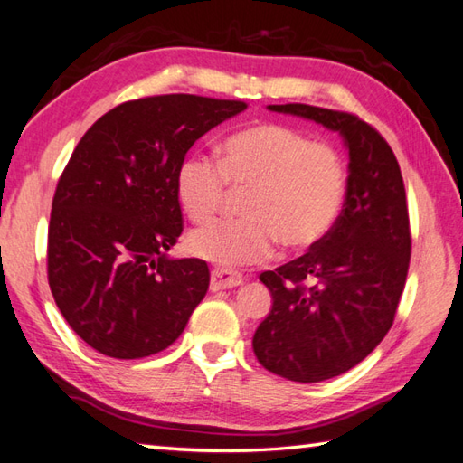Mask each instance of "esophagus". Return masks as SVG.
Masks as SVG:
<instances>
[{
    "label": "esophagus",
    "instance_id": "obj_1",
    "mask_svg": "<svg viewBox=\"0 0 463 463\" xmlns=\"http://www.w3.org/2000/svg\"><path fill=\"white\" fill-rule=\"evenodd\" d=\"M243 283V277L238 271H230V269H212V281H210V289L212 291H223V289H232V287H238Z\"/></svg>",
    "mask_w": 463,
    "mask_h": 463
}]
</instances>
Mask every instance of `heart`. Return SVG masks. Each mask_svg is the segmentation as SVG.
Listing matches in <instances>:
<instances>
[{
	"label": "heart",
	"instance_id": "obj_1",
	"mask_svg": "<svg viewBox=\"0 0 463 463\" xmlns=\"http://www.w3.org/2000/svg\"><path fill=\"white\" fill-rule=\"evenodd\" d=\"M228 186L248 190L241 220H220L190 233L188 250L222 267L315 248L331 232L346 194L345 160L333 146L277 122H258L225 138L218 162L188 154L176 168V196L192 222L213 218Z\"/></svg>",
	"mask_w": 463,
	"mask_h": 463
}]
</instances>
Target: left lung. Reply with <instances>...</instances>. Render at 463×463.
I'll return each mask as SVG.
<instances>
[{"instance_id":"8db88e82","label":"left lung","mask_w":463,"mask_h":463,"mask_svg":"<svg viewBox=\"0 0 463 463\" xmlns=\"http://www.w3.org/2000/svg\"><path fill=\"white\" fill-rule=\"evenodd\" d=\"M338 132L348 150L343 212L309 253L260 279L271 311L253 335L261 366L295 383L351 371L394 323L410 265V222L402 174L388 142L348 112L269 105Z\"/></svg>"}]
</instances>
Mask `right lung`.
Listing matches in <instances>:
<instances>
[{
	"instance_id": "obj_1",
	"label": "right lung",
	"mask_w": 463,
	"mask_h": 463,
	"mask_svg": "<svg viewBox=\"0 0 463 463\" xmlns=\"http://www.w3.org/2000/svg\"><path fill=\"white\" fill-rule=\"evenodd\" d=\"M245 109L146 97L109 110L80 138L55 190L47 275L61 315L100 354L164 351L205 297V261L168 258L182 233L176 168L194 142Z\"/></svg>"
}]
</instances>
